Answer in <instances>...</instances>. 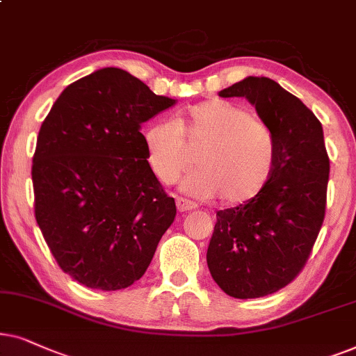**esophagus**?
I'll return each instance as SVG.
<instances>
[{
	"label": "esophagus",
	"mask_w": 356,
	"mask_h": 356,
	"mask_svg": "<svg viewBox=\"0 0 356 356\" xmlns=\"http://www.w3.org/2000/svg\"><path fill=\"white\" fill-rule=\"evenodd\" d=\"M175 205H177V210L181 213H186V211H192L195 210L197 205L191 200H187V198H182V197H177L175 198Z\"/></svg>",
	"instance_id": "obj_1"
}]
</instances>
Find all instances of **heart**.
I'll list each match as a JSON object with an SVG mask.
<instances>
[{"label":"heart","mask_w":356,"mask_h":356,"mask_svg":"<svg viewBox=\"0 0 356 356\" xmlns=\"http://www.w3.org/2000/svg\"><path fill=\"white\" fill-rule=\"evenodd\" d=\"M146 161L163 184H174L192 165L197 170L182 191L197 198L218 197L234 207L254 200L267 187L275 169V138L264 120L226 99H208L186 112L181 127L156 122L143 134Z\"/></svg>","instance_id":"obj_1"}]
</instances>
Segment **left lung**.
I'll use <instances>...</instances> for the list:
<instances>
[{"mask_svg": "<svg viewBox=\"0 0 356 356\" xmlns=\"http://www.w3.org/2000/svg\"><path fill=\"white\" fill-rule=\"evenodd\" d=\"M255 106L275 138V169L254 200L216 213L207 252L213 280L226 295L249 300L282 290L309 259L325 216L329 156L317 117L265 76L220 91Z\"/></svg>", "mask_w": 356, "mask_h": 356, "instance_id": "left-lung-1", "label": "left lung"}]
</instances>
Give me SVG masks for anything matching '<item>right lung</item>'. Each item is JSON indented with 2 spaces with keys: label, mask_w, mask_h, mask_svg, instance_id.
<instances>
[{
  "label": "right lung",
  "mask_w": 356,
  "mask_h": 356,
  "mask_svg": "<svg viewBox=\"0 0 356 356\" xmlns=\"http://www.w3.org/2000/svg\"><path fill=\"white\" fill-rule=\"evenodd\" d=\"M174 104L127 71L102 68L70 84L42 123L35 220L56 264L81 285H134L172 225L175 202L151 172L140 130Z\"/></svg>",
  "instance_id": "right-lung-1"
}]
</instances>
